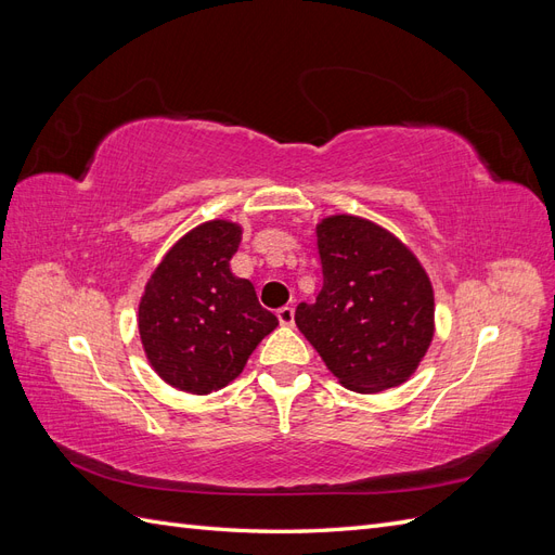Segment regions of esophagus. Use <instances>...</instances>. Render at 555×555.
<instances>
[{
    "label": "esophagus",
    "instance_id": "esophagus-1",
    "mask_svg": "<svg viewBox=\"0 0 555 555\" xmlns=\"http://www.w3.org/2000/svg\"><path fill=\"white\" fill-rule=\"evenodd\" d=\"M278 319L282 326H294V308L292 306H284L278 310Z\"/></svg>",
    "mask_w": 555,
    "mask_h": 555
}]
</instances>
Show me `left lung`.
<instances>
[{
	"instance_id": "8db88e82",
	"label": "left lung",
	"mask_w": 555,
	"mask_h": 555,
	"mask_svg": "<svg viewBox=\"0 0 555 555\" xmlns=\"http://www.w3.org/2000/svg\"><path fill=\"white\" fill-rule=\"evenodd\" d=\"M324 287L296 308V326L328 371L357 393L408 382L435 331L424 266L393 233L354 215L317 224Z\"/></svg>"
}]
</instances>
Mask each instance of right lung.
<instances>
[{
    "mask_svg": "<svg viewBox=\"0 0 555 555\" xmlns=\"http://www.w3.org/2000/svg\"><path fill=\"white\" fill-rule=\"evenodd\" d=\"M243 229L198 224L166 251L139 306V333L155 373L188 393H212L236 379L251 351L278 326L249 280L231 273Z\"/></svg>",
    "mask_w": 555,
    "mask_h": 555,
    "instance_id": "obj_1",
    "label": "right lung"
}]
</instances>
